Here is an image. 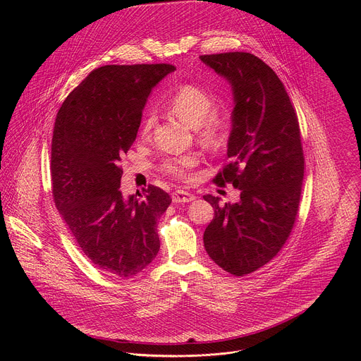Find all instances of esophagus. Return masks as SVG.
I'll use <instances>...</instances> for the list:
<instances>
[{"mask_svg": "<svg viewBox=\"0 0 361 361\" xmlns=\"http://www.w3.org/2000/svg\"><path fill=\"white\" fill-rule=\"evenodd\" d=\"M171 198H173V202H191L195 200V195L188 192V191H184V190H177L171 194Z\"/></svg>", "mask_w": 361, "mask_h": 361, "instance_id": "34e87169", "label": "esophagus"}]
</instances>
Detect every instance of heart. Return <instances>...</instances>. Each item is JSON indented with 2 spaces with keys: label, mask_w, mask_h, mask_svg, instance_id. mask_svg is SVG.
I'll return each instance as SVG.
<instances>
[{
  "label": "heart",
  "mask_w": 361,
  "mask_h": 361,
  "mask_svg": "<svg viewBox=\"0 0 361 361\" xmlns=\"http://www.w3.org/2000/svg\"><path fill=\"white\" fill-rule=\"evenodd\" d=\"M214 97L202 88L184 84L169 98L167 110L176 118L195 130L197 140L209 149H219L230 138L233 120L228 111L214 110ZM156 121V114L149 111L141 126V134L147 135ZM200 163L197 154L169 159L163 164V171L174 178H188L190 171Z\"/></svg>",
  "instance_id": "heart-1"
}]
</instances>
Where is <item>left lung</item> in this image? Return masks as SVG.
I'll list each match as a JSON object with an SVG mask.
<instances>
[{
	"mask_svg": "<svg viewBox=\"0 0 361 361\" xmlns=\"http://www.w3.org/2000/svg\"><path fill=\"white\" fill-rule=\"evenodd\" d=\"M200 60L231 87V161L214 181L240 190V200L224 207L219 197L204 195L216 216L204 247L223 270L244 276L273 259L295 221L304 177L298 121L283 82L259 57L224 53Z\"/></svg>",
	"mask_w": 361,
	"mask_h": 361,
	"instance_id": "8db88e82",
	"label": "left lung"
}]
</instances>
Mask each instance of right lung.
Wrapping results in <instances>:
<instances>
[{"label": "right lung", "mask_w": 361, "mask_h": 361, "mask_svg": "<svg viewBox=\"0 0 361 361\" xmlns=\"http://www.w3.org/2000/svg\"><path fill=\"white\" fill-rule=\"evenodd\" d=\"M174 70L170 64L99 67L70 92L56 118V205L88 260L117 277L140 273L160 250L157 223L171 198L156 185L126 197L118 163L135 141L149 92Z\"/></svg>", "instance_id": "1"}]
</instances>
